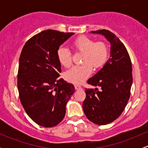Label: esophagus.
Here are the masks:
<instances>
[{"label":"esophagus","mask_w":148,"mask_h":148,"mask_svg":"<svg viewBox=\"0 0 148 148\" xmlns=\"http://www.w3.org/2000/svg\"><path fill=\"white\" fill-rule=\"evenodd\" d=\"M74 87H75V89H77V90H79V89H82V88L80 86H79V85H74Z\"/></svg>","instance_id":"34e87169"}]
</instances>
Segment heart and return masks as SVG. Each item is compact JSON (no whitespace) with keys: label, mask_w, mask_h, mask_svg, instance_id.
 I'll return each instance as SVG.
<instances>
[{"label":"heart","mask_w":148,"mask_h":148,"mask_svg":"<svg viewBox=\"0 0 148 148\" xmlns=\"http://www.w3.org/2000/svg\"><path fill=\"white\" fill-rule=\"evenodd\" d=\"M71 46L75 51L83 53L82 62L84 64L71 67L65 73V78L71 83L82 84L92 73V66L98 69L107 62L108 48L103 41L95 42L93 39L84 36L76 38ZM57 59L59 64L65 68L71 64V53L66 48H59Z\"/></svg>","instance_id":"b5f03b06"}]
</instances>
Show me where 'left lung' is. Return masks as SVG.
<instances>
[{"instance_id": "1", "label": "left lung", "mask_w": 148, "mask_h": 148, "mask_svg": "<svg viewBox=\"0 0 148 148\" xmlns=\"http://www.w3.org/2000/svg\"><path fill=\"white\" fill-rule=\"evenodd\" d=\"M91 33L104 36L110 42V56L103 68L88 79L87 83L96 88L85 89L82 107L88 120L104 125L118 118L127 104L132 84V63L127 49L113 33L105 29Z\"/></svg>"}]
</instances>
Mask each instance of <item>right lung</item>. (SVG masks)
<instances>
[{"instance_id":"add662e5","label":"right lung","mask_w":148,"mask_h":148,"mask_svg":"<svg viewBox=\"0 0 148 148\" xmlns=\"http://www.w3.org/2000/svg\"><path fill=\"white\" fill-rule=\"evenodd\" d=\"M74 33L46 30L31 37L21 53L18 89L21 102L33 121L51 127L60 123L66 105L74 93L72 84L59 79V46Z\"/></svg>"}]
</instances>
